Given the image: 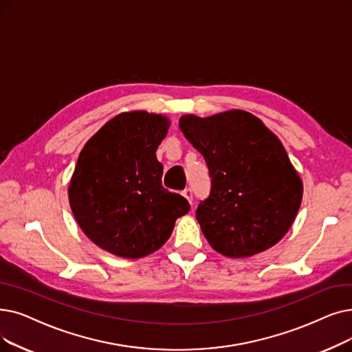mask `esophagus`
I'll return each instance as SVG.
<instances>
[{"label": "esophagus", "instance_id": "1", "mask_svg": "<svg viewBox=\"0 0 352 352\" xmlns=\"http://www.w3.org/2000/svg\"><path fill=\"white\" fill-rule=\"evenodd\" d=\"M182 195H184L187 200H188V203L192 206V200H194V195H192V190L191 188H186L184 191H182Z\"/></svg>", "mask_w": 352, "mask_h": 352}]
</instances>
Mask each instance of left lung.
<instances>
[{"label":"left lung","mask_w":352,"mask_h":352,"mask_svg":"<svg viewBox=\"0 0 352 352\" xmlns=\"http://www.w3.org/2000/svg\"><path fill=\"white\" fill-rule=\"evenodd\" d=\"M179 129L208 166L210 195L195 217L210 246L234 258L274 246L292 226L303 192L278 136L244 111L184 115Z\"/></svg>","instance_id":"8db88e82"}]
</instances>
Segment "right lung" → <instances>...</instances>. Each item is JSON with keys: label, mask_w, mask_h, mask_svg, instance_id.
Returning a JSON list of instances; mask_svg holds the SVG:
<instances>
[{"label": "right lung", "mask_w": 352, "mask_h": 352, "mask_svg": "<svg viewBox=\"0 0 352 352\" xmlns=\"http://www.w3.org/2000/svg\"><path fill=\"white\" fill-rule=\"evenodd\" d=\"M168 126L162 115L124 112L83 146L69 201L83 233L100 249L128 258L154 253L190 211L184 197L162 187L155 151Z\"/></svg>", "instance_id": "obj_1"}]
</instances>
